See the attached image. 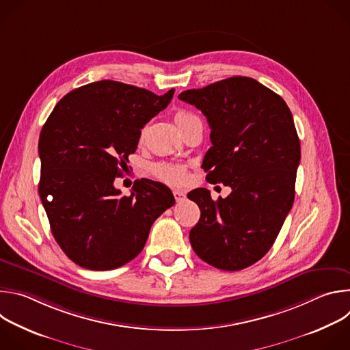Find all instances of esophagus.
<instances>
[{"instance_id":"obj_1","label":"esophagus","mask_w":350,"mask_h":350,"mask_svg":"<svg viewBox=\"0 0 350 350\" xmlns=\"http://www.w3.org/2000/svg\"><path fill=\"white\" fill-rule=\"evenodd\" d=\"M173 195H174V199H176L177 202H181V201H184V199H185V193L183 191H180V189H174Z\"/></svg>"}]
</instances>
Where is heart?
Returning a JSON list of instances; mask_svg holds the SVG:
<instances>
[{
    "mask_svg": "<svg viewBox=\"0 0 350 350\" xmlns=\"http://www.w3.org/2000/svg\"><path fill=\"white\" fill-rule=\"evenodd\" d=\"M192 115H189L188 112H178L174 118L176 123L184 120V119H188L191 118ZM152 172L154 174L161 178L162 181L165 183H169V184H183L187 181L188 178V174H187V169L185 166L183 165H176V163H166V162H162V163H157L152 166Z\"/></svg>",
    "mask_w": 350,
    "mask_h": 350,
    "instance_id": "1",
    "label": "heart"
}]
</instances>
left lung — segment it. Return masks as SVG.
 Returning <instances> with one entry per match:
<instances>
[{"mask_svg": "<svg viewBox=\"0 0 350 350\" xmlns=\"http://www.w3.org/2000/svg\"><path fill=\"white\" fill-rule=\"evenodd\" d=\"M178 98L211 126L212 146L202 163L206 180L231 187L217 201L206 188L187 195L201 209L189 231L191 246L213 267L242 270L270 251L293 205L301 144L292 113L278 94L243 76Z\"/></svg>", "mask_w": 350, "mask_h": 350, "instance_id": "8db88e82", "label": "left lung"}]
</instances>
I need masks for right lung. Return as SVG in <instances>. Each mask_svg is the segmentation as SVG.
<instances>
[{
  "mask_svg": "<svg viewBox=\"0 0 350 350\" xmlns=\"http://www.w3.org/2000/svg\"><path fill=\"white\" fill-rule=\"evenodd\" d=\"M173 94L95 81L66 94L42 126L38 193L55 241L80 267L105 271L129 263L154 221L174 205L172 191L152 180H137L130 196L113 185L141 129Z\"/></svg>",
  "mask_w": 350,
  "mask_h": 350,
  "instance_id": "right-lung-1",
  "label": "right lung"
}]
</instances>
